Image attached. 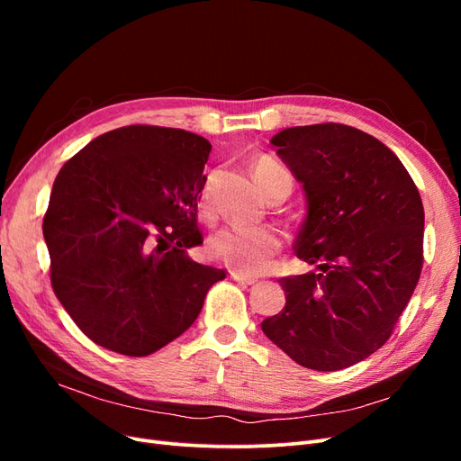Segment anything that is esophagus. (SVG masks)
<instances>
[{
	"instance_id": "1",
	"label": "esophagus",
	"mask_w": 461,
	"mask_h": 461,
	"mask_svg": "<svg viewBox=\"0 0 461 461\" xmlns=\"http://www.w3.org/2000/svg\"><path fill=\"white\" fill-rule=\"evenodd\" d=\"M230 278H232V281H236V283H242V285H254V283H258V278L242 275V273H236V271L230 273Z\"/></svg>"
}]
</instances>
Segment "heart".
I'll use <instances>...</instances> for the list:
<instances>
[{
    "label": "heart",
    "instance_id": "heart-1",
    "mask_svg": "<svg viewBox=\"0 0 461 461\" xmlns=\"http://www.w3.org/2000/svg\"><path fill=\"white\" fill-rule=\"evenodd\" d=\"M254 175L258 178V185L261 186L265 196L286 185L288 190L292 188L290 175L283 169L281 165L273 161L261 159L254 165ZM213 185L215 175H207L203 178V185L200 190V209L205 217L213 212ZM281 236L273 229L259 227V229H244V227H230L217 232L212 242L207 246L209 258L227 265L236 273L246 275H261L269 271L275 263L276 254L281 252Z\"/></svg>",
    "mask_w": 461,
    "mask_h": 461
}]
</instances>
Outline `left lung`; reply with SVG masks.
I'll return each mask as SVG.
<instances>
[{"label":"left lung","instance_id":"obj_1","mask_svg":"<svg viewBox=\"0 0 461 461\" xmlns=\"http://www.w3.org/2000/svg\"><path fill=\"white\" fill-rule=\"evenodd\" d=\"M271 144L305 192L294 252L317 271L278 281L285 310L261 329L303 367H350L390 339L420 281V190L393 149L348 124L285 129Z\"/></svg>","mask_w":461,"mask_h":461}]
</instances>
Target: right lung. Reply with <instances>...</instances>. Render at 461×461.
I'll use <instances>...</instances> for the list:
<instances>
[{"label": "right lung", "instance_id": "add662e5", "mask_svg": "<svg viewBox=\"0 0 461 461\" xmlns=\"http://www.w3.org/2000/svg\"><path fill=\"white\" fill-rule=\"evenodd\" d=\"M212 144L131 124L97 136L55 178L44 217L55 296L111 352L142 357L180 337L225 271L192 261Z\"/></svg>", "mask_w": 461, "mask_h": 461}]
</instances>
